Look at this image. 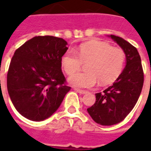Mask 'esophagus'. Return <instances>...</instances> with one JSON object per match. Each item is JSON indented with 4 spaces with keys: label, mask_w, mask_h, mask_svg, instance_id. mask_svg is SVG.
Returning a JSON list of instances; mask_svg holds the SVG:
<instances>
[{
    "label": "esophagus",
    "mask_w": 151,
    "mask_h": 151,
    "mask_svg": "<svg viewBox=\"0 0 151 151\" xmlns=\"http://www.w3.org/2000/svg\"><path fill=\"white\" fill-rule=\"evenodd\" d=\"M74 91L77 92H78L79 94H82V95H84V94H86V93H87L86 91H84V90H80V89L74 88Z\"/></svg>",
    "instance_id": "esophagus-1"
}]
</instances>
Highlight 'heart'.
Listing matches in <instances>:
<instances>
[{
  "label": "heart",
  "mask_w": 151,
  "mask_h": 151,
  "mask_svg": "<svg viewBox=\"0 0 151 151\" xmlns=\"http://www.w3.org/2000/svg\"><path fill=\"white\" fill-rule=\"evenodd\" d=\"M125 54L121 48L111 47L109 43L95 41L82 43L77 53L69 51L61 58V65L68 75H71L88 63L86 72L77 73L69 78L76 87L90 88L100 81L108 84L117 78L123 69Z\"/></svg>",
  "instance_id": "heart-1"
}]
</instances>
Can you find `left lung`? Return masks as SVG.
Instances as JSON below:
<instances>
[{
	"label": "left lung",
	"instance_id": "obj_1",
	"mask_svg": "<svg viewBox=\"0 0 151 151\" xmlns=\"http://www.w3.org/2000/svg\"><path fill=\"white\" fill-rule=\"evenodd\" d=\"M111 38L124 50L126 66L113 85L95 94L96 100L87 111L96 123L112 125L129 115L138 100L144 82V73L137 50L124 39L113 35Z\"/></svg>",
	"mask_w": 151,
	"mask_h": 151
}]
</instances>
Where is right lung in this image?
<instances>
[{"instance_id": "obj_1", "label": "right lung", "mask_w": 151, "mask_h": 151, "mask_svg": "<svg viewBox=\"0 0 151 151\" xmlns=\"http://www.w3.org/2000/svg\"><path fill=\"white\" fill-rule=\"evenodd\" d=\"M62 38L35 36L15 51L7 73V89L16 110L28 120L51 116L71 87L61 71L68 47Z\"/></svg>"}]
</instances>
